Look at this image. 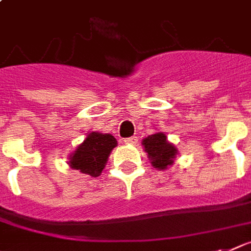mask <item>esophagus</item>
<instances>
[{"mask_svg": "<svg viewBox=\"0 0 251 251\" xmlns=\"http://www.w3.org/2000/svg\"><path fill=\"white\" fill-rule=\"evenodd\" d=\"M124 142L127 145H134L136 142H137V137H134V136H132V137H128L124 140Z\"/></svg>", "mask_w": 251, "mask_h": 251, "instance_id": "obj_1", "label": "esophagus"}]
</instances>
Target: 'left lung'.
Returning a JSON list of instances; mask_svg holds the SVG:
<instances>
[{
    "label": "left lung",
    "instance_id": "left-lung-1",
    "mask_svg": "<svg viewBox=\"0 0 251 251\" xmlns=\"http://www.w3.org/2000/svg\"><path fill=\"white\" fill-rule=\"evenodd\" d=\"M142 145L154 168L165 171L169 165L175 163L178 150L175 145L167 140V136L163 132L148 136L142 140Z\"/></svg>",
    "mask_w": 251,
    "mask_h": 251
}]
</instances>
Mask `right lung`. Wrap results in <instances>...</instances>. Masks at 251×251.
Instances as JSON below:
<instances>
[{
    "label": "right lung",
    "mask_w": 251,
    "mask_h": 251,
    "mask_svg": "<svg viewBox=\"0 0 251 251\" xmlns=\"http://www.w3.org/2000/svg\"><path fill=\"white\" fill-rule=\"evenodd\" d=\"M117 145V140L111 134L91 132L70 155L68 164L72 169H76L84 175L99 177L106 165L109 155Z\"/></svg>",
    "instance_id": "right-lung-1"
}]
</instances>
